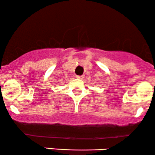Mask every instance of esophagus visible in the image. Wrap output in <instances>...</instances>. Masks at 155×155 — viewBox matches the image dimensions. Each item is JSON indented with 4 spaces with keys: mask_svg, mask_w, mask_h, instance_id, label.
Listing matches in <instances>:
<instances>
[{
    "mask_svg": "<svg viewBox=\"0 0 155 155\" xmlns=\"http://www.w3.org/2000/svg\"><path fill=\"white\" fill-rule=\"evenodd\" d=\"M76 78H77L78 79H83V78H84V75H77Z\"/></svg>",
    "mask_w": 155,
    "mask_h": 155,
    "instance_id": "obj_1",
    "label": "esophagus"
}]
</instances>
